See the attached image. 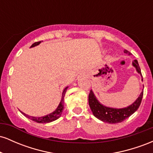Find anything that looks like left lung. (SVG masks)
Here are the masks:
<instances>
[{"label":"left lung","instance_id":"1","mask_svg":"<svg viewBox=\"0 0 153 153\" xmlns=\"http://www.w3.org/2000/svg\"><path fill=\"white\" fill-rule=\"evenodd\" d=\"M124 53H127L129 55L131 54L130 52H128L127 50H124ZM132 66L134 67L139 74L142 75L141 70H140L137 59H134L132 62ZM142 80H143V79H142ZM143 96V91L141 92L136 101L131 105L124 107V108H116L106 106L100 103L99 100L96 99L94 93L91 90L88 96V103L94 117L103 122L108 123V124H117V123L122 122L125 120L138 109L139 106H140V103H141Z\"/></svg>","mask_w":153,"mask_h":153}]
</instances>
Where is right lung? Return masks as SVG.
<instances>
[{"instance_id":"obj_1","label":"right lung","mask_w":153,"mask_h":153,"mask_svg":"<svg viewBox=\"0 0 153 153\" xmlns=\"http://www.w3.org/2000/svg\"><path fill=\"white\" fill-rule=\"evenodd\" d=\"M40 43H41V42H34L30 47V48H31V47L37 46V45H39ZM68 86L66 87L64 89V91H63V92H62V99H61L60 103H59L58 106H57V108H56L55 111H54L52 112V113L49 114H47L46 116H44V117H31V116H29L28 114H26L24 113V112L21 111H20L22 112V114H24L26 117H27V118L31 119V120L34 121V122H37V123H42V124H44V123L52 122H53V121L57 120V119H59V117H61V114H62V113L63 108H64V97H65V92H66L67 89H68Z\"/></svg>"}]
</instances>
